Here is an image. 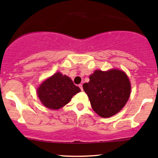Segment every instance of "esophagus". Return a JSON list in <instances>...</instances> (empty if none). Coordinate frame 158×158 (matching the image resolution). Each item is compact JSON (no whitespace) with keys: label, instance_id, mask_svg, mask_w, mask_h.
I'll return each instance as SVG.
<instances>
[{"label":"esophagus","instance_id":"34e87169","mask_svg":"<svg viewBox=\"0 0 158 158\" xmlns=\"http://www.w3.org/2000/svg\"><path fill=\"white\" fill-rule=\"evenodd\" d=\"M79 88H80L81 91H82V90H83V88H82V84L79 85Z\"/></svg>","mask_w":158,"mask_h":158}]
</instances>
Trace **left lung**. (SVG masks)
I'll list each match as a JSON object with an SVG mask.
<instances>
[{"label":"left lung","instance_id":"left-lung-1","mask_svg":"<svg viewBox=\"0 0 158 158\" xmlns=\"http://www.w3.org/2000/svg\"><path fill=\"white\" fill-rule=\"evenodd\" d=\"M89 79V82L82 86L94 111L103 118L120 112L131 94V82L125 73L116 69L98 70L90 75Z\"/></svg>","mask_w":158,"mask_h":158}]
</instances>
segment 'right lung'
Here are the masks:
<instances>
[{
    "instance_id": "1",
    "label": "right lung",
    "mask_w": 158,
    "mask_h": 158,
    "mask_svg": "<svg viewBox=\"0 0 158 158\" xmlns=\"http://www.w3.org/2000/svg\"><path fill=\"white\" fill-rule=\"evenodd\" d=\"M81 91L70 78L58 72L43 82L37 88L38 98L46 108L59 110Z\"/></svg>"
}]
</instances>
